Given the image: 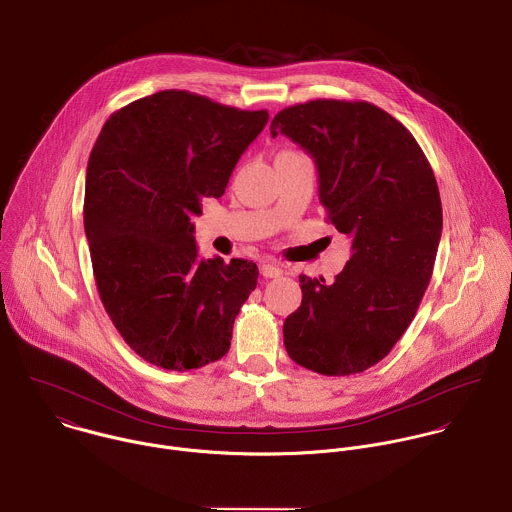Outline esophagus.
I'll use <instances>...</instances> for the list:
<instances>
[{
    "mask_svg": "<svg viewBox=\"0 0 512 512\" xmlns=\"http://www.w3.org/2000/svg\"><path fill=\"white\" fill-rule=\"evenodd\" d=\"M262 276L264 278H280L282 276V268H278L276 264L266 262V264H262Z\"/></svg>",
    "mask_w": 512,
    "mask_h": 512,
    "instance_id": "1",
    "label": "esophagus"
}]
</instances>
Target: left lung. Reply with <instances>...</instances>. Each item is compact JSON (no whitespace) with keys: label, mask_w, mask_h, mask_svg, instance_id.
Returning a JSON list of instances; mask_svg holds the SVG:
<instances>
[{"label":"left lung","mask_w":512,"mask_h":512,"mask_svg":"<svg viewBox=\"0 0 512 512\" xmlns=\"http://www.w3.org/2000/svg\"><path fill=\"white\" fill-rule=\"evenodd\" d=\"M270 133L314 157L328 222L353 250L330 284L300 276L302 306L284 322L286 351L322 375L361 373L405 334L429 286L443 228L435 174L415 137L367 101L292 105Z\"/></svg>","instance_id":"1"}]
</instances>
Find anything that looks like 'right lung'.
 Returning <instances> with one entry per match:
<instances>
[{"mask_svg": "<svg viewBox=\"0 0 512 512\" xmlns=\"http://www.w3.org/2000/svg\"><path fill=\"white\" fill-rule=\"evenodd\" d=\"M268 123L188 91H159L115 111L91 151L85 234L99 298L145 361L190 371L230 349L258 266L198 260L190 224L220 198L240 155Z\"/></svg>", "mask_w": 512, "mask_h": 512, "instance_id": "right-lung-1", "label": "right lung"}]
</instances>
